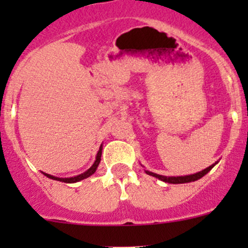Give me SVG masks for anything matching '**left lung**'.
Instances as JSON below:
<instances>
[{"mask_svg": "<svg viewBox=\"0 0 248 248\" xmlns=\"http://www.w3.org/2000/svg\"><path fill=\"white\" fill-rule=\"evenodd\" d=\"M217 163H218V161L215 162L214 164H211V166L207 167V168H205L204 170L196 172V174L185 175V176H164V175L156 174V172H152L150 170H145V172H146L147 175H151V176H154V177H156V179L161 180V181L168 182V184H187V182H193V181H197V180L202 179V177L204 176V175H206L210 170H211V169L214 168V167L216 166Z\"/></svg>", "mask_w": 248, "mask_h": 248, "instance_id": "1", "label": "left lung"}]
</instances>
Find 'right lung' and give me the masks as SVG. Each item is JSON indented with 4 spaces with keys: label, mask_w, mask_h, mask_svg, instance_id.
<instances>
[{
    "label": "right lung",
    "mask_w": 248,
    "mask_h": 248,
    "mask_svg": "<svg viewBox=\"0 0 248 248\" xmlns=\"http://www.w3.org/2000/svg\"><path fill=\"white\" fill-rule=\"evenodd\" d=\"M102 150H103V146H102V145H101V147H99L98 152H97L96 161L93 162V164H92V166L90 167V168L87 169L86 171H84V172H82V174H79V175H77V176H72V177H56V176H54V175L46 174V172H43V174L46 175V177H49V179L56 180V181H62V182H66V184H74V182L81 181V180H84V179H87V177H89V176H91L92 174H94V172H96L97 168H98V166H99V163H101Z\"/></svg>",
    "instance_id": "right-lung-1"
}]
</instances>
